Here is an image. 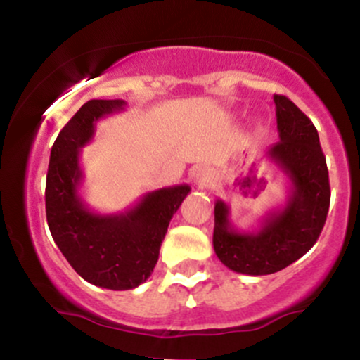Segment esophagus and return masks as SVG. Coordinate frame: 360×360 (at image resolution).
<instances>
[{"label": "esophagus", "instance_id": "esophagus-1", "mask_svg": "<svg viewBox=\"0 0 360 360\" xmlns=\"http://www.w3.org/2000/svg\"><path fill=\"white\" fill-rule=\"evenodd\" d=\"M193 181L198 188H208V186L212 184V172L206 167H198L193 174Z\"/></svg>", "mask_w": 360, "mask_h": 360}]
</instances>
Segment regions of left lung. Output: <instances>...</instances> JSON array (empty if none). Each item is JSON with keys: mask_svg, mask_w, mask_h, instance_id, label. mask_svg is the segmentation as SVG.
Instances as JSON below:
<instances>
[{"mask_svg": "<svg viewBox=\"0 0 360 360\" xmlns=\"http://www.w3.org/2000/svg\"><path fill=\"white\" fill-rule=\"evenodd\" d=\"M279 142L267 157L289 179L288 201L264 217L257 232L242 233L230 223L225 201L214 203V254L229 269L266 276L303 257L323 230L330 206L326 160L315 125L286 96L274 94Z\"/></svg>", "mask_w": 360, "mask_h": 360, "instance_id": "8db88e82", "label": "left lung"}]
</instances>
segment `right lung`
<instances>
[{"label":"right lung","instance_id":"right-lung-1","mask_svg":"<svg viewBox=\"0 0 360 360\" xmlns=\"http://www.w3.org/2000/svg\"><path fill=\"white\" fill-rule=\"evenodd\" d=\"M123 100H91L81 106L53 142L45 184V212L53 242L72 269L94 286L125 291L146 283L159 259L169 221L188 184L147 193L123 213L100 214L79 196L81 148L103 117L125 110Z\"/></svg>","mask_w":360,"mask_h":360}]
</instances>
